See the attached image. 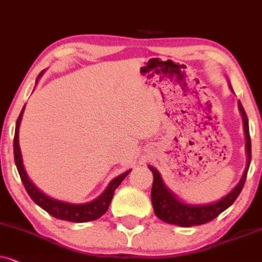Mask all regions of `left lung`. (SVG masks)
Masks as SVG:
<instances>
[{
  "mask_svg": "<svg viewBox=\"0 0 262 262\" xmlns=\"http://www.w3.org/2000/svg\"><path fill=\"white\" fill-rule=\"evenodd\" d=\"M238 106L243 117V124H245V133L247 140L246 148L247 153H248L247 167L238 184L226 196L223 198L222 200L214 202V204L202 205V206H190V205H186L177 200L167 190V188L164 186L159 172L157 171L155 167L149 166V169H151L153 173V183L151 190L152 205L153 208H155V213L157 214V217L162 219L163 222L167 223V224H173L179 226H195L205 224V223L213 221L222 212H224L226 208L231 206L241 191H242L247 179V173H248L250 160H252V142H250L248 117H247L245 107H243L241 102H238Z\"/></svg>",
  "mask_w": 262,
  "mask_h": 262,
  "instance_id": "1",
  "label": "left lung"
}]
</instances>
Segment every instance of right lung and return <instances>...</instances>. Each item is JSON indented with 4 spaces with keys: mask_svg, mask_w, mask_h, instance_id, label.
I'll use <instances>...</instances> for the list:
<instances>
[{
    "mask_svg": "<svg viewBox=\"0 0 262 262\" xmlns=\"http://www.w3.org/2000/svg\"><path fill=\"white\" fill-rule=\"evenodd\" d=\"M43 74V72L38 75V78ZM37 78V80H38ZM25 106L23 107L21 113H20L19 117H17L16 125H15V135H14V160H15L17 171H19L20 179L25 187V189L31 199L36 202L38 206L43 208L44 211H47L49 214L52 217L62 219V221H68L73 223H85L96 221L102 217V215L107 211V208L110 206V202L113 200L115 189L120 186L122 181L124 180V177L130 172V170L127 172L122 173V175L117 176L116 179L111 181L109 187L106 188L105 191L100 195L99 198H97L96 200L89 202V204H82V205H73L67 204V202H62L50 199L47 195L40 193L36 187L33 186L32 182L27 177L25 169L23 166V159H21V152H20V146H19V125L20 121H21L23 113Z\"/></svg>",
    "mask_w": 262,
    "mask_h": 262,
    "instance_id": "right-lung-1",
    "label": "right lung"
}]
</instances>
